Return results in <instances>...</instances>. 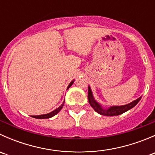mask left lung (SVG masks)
<instances>
[{
  "mask_svg": "<svg viewBox=\"0 0 155 155\" xmlns=\"http://www.w3.org/2000/svg\"><path fill=\"white\" fill-rule=\"evenodd\" d=\"M87 98H88V102L91 107L93 108L97 113L101 114L102 115L106 116H115V115H121L127 111L130 110V109L134 108L139 103V101L141 100L142 97H140L137 100L134 101L130 104H126L123 106H112L110 107L104 108L98 102H97L93 96V93L91 89V87L88 85V94H87Z\"/></svg>",
  "mask_w": 155,
  "mask_h": 155,
  "instance_id": "1",
  "label": "left lung"
}]
</instances>
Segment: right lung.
<instances>
[{
  "mask_svg": "<svg viewBox=\"0 0 155 155\" xmlns=\"http://www.w3.org/2000/svg\"><path fill=\"white\" fill-rule=\"evenodd\" d=\"M75 80H73L72 82H70V83L69 84L68 87V89L70 87H71V85H73V82H74ZM64 102H65V100L64 101L63 104H61V105L58 108H57L56 109H54V110H53L52 112H49V113H47V114H44V115H32L31 117H33V118H38V119H45V118H51V117L54 116V115H56V114L58 113L59 112L61 111V109H62L64 107Z\"/></svg>",
  "mask_w": 155,
  "mask_h": 155,
  "instance_id": "1",
  "label": "right lung"
}]
</instances>
